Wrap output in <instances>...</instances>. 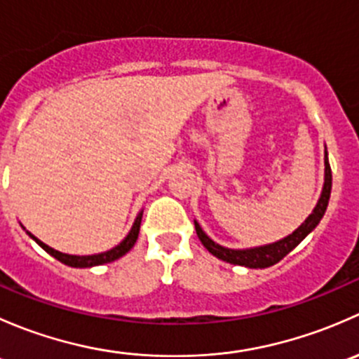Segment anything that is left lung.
I'll list each match as a JSON object with an SVG mask.
<instances>
[{"label":"left lung","instance_id":"1","mask_svg":"<svg viewBox=\"0 0 359 359\" xmlns=\"http://www.w3.org/2000/svg\"><path fill=\"white\" fill-rule=\"evenodd\" d=\"M330 191H332V170L330 163H328V153L327 146H325V182L323 189H321V196L318 200L316 206H314L313 213L293 231L292 234H288L287 238L280 241H274V243L262 245V247H253V248H227L222 245L215 243L205 231L201 229V226L198 224V220H194V227H196V234L203 243V247L208 250L212 255H215L217 259L224 260V262L234 264V266H245L248 269H266V267L274 266V264L280 262L285 255L292 252L304 238L309 233H313L316 229V226L320 224V220L323 219L325 212H327L328 200H330Z\"/></svg>","mask_w":359,"mask_h":359}]
</instances>
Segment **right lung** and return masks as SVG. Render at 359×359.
Segmentation results:
<instances>
[{"instance_id":"1","label":"right lung","mask_w":359,"mask_h":359,"mask_svg":"<svg viewBox=\"0 0 359 359\" xmlns=\"http://www.w3.org/2000/svg\"><path fill=\"white\" fill-rule=\"evenodd\" d=\"M142 213H144V210H140L139 215L135 217V222H133L132 229H130V233L126 234L125 240H123L121 243L116 245L114 248L107 250V252L95 253V255H69V253H62V252H59V250H55V248L48 247V245H45L41 240H38L34 234H31L29 231H25V227L22 226V224H20V226H22V229L29 234V238H32V240H34L36 243L39 245V247L45 250V252H48L50 255L55 257L57 260H60V262L66 264V266H71V267H93V266H102V264L114 262V260L121 259L125 253H128L130 250H132L133 245H135L137 238H139L140 222H142Z\"/></svg>"}]
</instances>
